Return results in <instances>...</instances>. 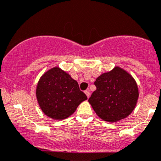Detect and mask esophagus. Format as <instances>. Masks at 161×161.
Masks as SVG:
<instances>
[{
  "instance_id": "obj_1",
  "label": "esophagus",
  "mask_w": 161,
  "mask_h": 161,
  "mask_svg": "<svg viewBox=\"0 0 161 161\" xmlns=\"http://www.w3.org/2000/svg\"><path fill=\"white\" fill-rule=\"evenodd\" d=\"M85 93H86V95L87 96V97H90V92H89V90H86V92H85Z\"/></svg>"
}]
</instances>
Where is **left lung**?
Wrapping results in <instances>:
<instances>
[{"instance_id": "left-lung-1", "label": "left lung", "mask_w": 161, "mask_h": 161, "mask_svg": "<svg viewBox=\"0 0 161 161\" xmlns=\"http://www.w3.org/2000/svg\"><path fill=\"white\" fill-rule=\"evenodd\" d=\"M88 102L100 118L114 123L127 117L136 107L138 89L133 77L119 66L98 76Z\"/></svg>"}]
</instances>
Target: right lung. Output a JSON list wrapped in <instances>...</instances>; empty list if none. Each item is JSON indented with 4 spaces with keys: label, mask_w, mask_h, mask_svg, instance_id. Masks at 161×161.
Wrapping results in <instances>:
<instances>
[{
    "label": "right lung",
    "mask_w": 161,
    "mask_h": 161,
    "mask_svg": "<svg viewBox=\"0 0 161 161\" xmlns=\"http://www.w3.org/2000/svg\"><path fill=\"white\" fill-rule=\"evenodd\" d=\"M36 97L44 114L53 119L71 116L87 96L78 82L65 71L53 67L44 73L36 88Z\"/></svg>",
    "instance_id": "right-lung-1"
}]
</instances>
